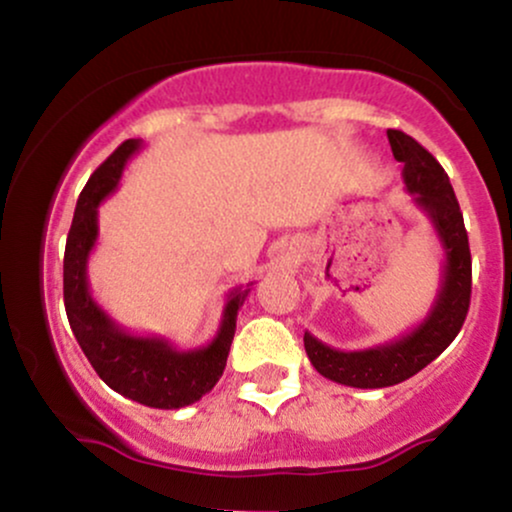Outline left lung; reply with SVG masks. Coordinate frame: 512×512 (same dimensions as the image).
<instances>
[{"label":"left lung","instance_id":"8db88e82","mask_svg":"<svg viewBox=\"0 0 512 512\" xmlns=\"http://www.w3.org/2000/svg\"><path fill=\"white\" fill-rule=\"evenodd\" d=\"M392 156L402 163V178L407 192L431 221L443 245V279L433 308L424 322L399 339L370 346L361 351H339L322 344L313 334H303L305 354L320 375L339 385L378 390L409 380L448 349L469 310L472 296V255L464 231V219L450 178L443 166L409 134L387 129Z\"/></svg>","mask_w":512,"mask_h":512}]
</instances>
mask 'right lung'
I'll list each match as a JSON object with an SVG mask.
<instances>
[{
  "mask_svg": "<svg viewBox=\"0 0 512 512\" xmlns=\"http://www.w3.org/2000/svg\"><path fill=\"white\" fill-rule=\"evenodd\" d=\"M142 149V139H127L96 168L81 190L64 250V308L69 325L93 370L115 392L154 409H182L219 383L236 334L240 305L250 286L228 293L216 337L207 346L180 351L163 337H137L120 327L88 291V255L98 240V207L115 192L127 161Z\"/></svg>",
  "mask_w": 512,
  "mask_h": 512,
  "instance_id": "add662e5",
  "label": "right lung"
}]
</instances>
